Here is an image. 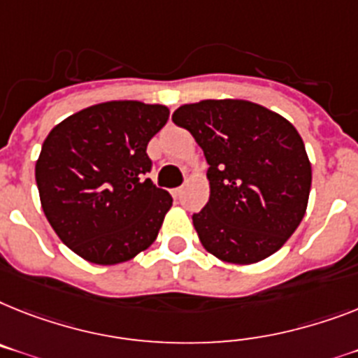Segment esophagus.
Returning a JSON list of instances; mask_svg holds the SVG:
<instances>
[{
	"mask_svg": "<svg viewBox=\"0 0 358 358\" xmlns=\"http://www.w3.org/2000/svg\"><path fill=\"white\" fill-rule=\"evenodd\" d=\"M172 196L173 197H181L182 196V188H181V186H179V188H173Z\"/></svg>",
	"mask_w": 358,
	"mask_h": 358,
	"instance_id": "34e87169",
	"label": "esophagus"
}]
</instances>
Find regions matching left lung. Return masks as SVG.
<instances>
[{
  "mask_svg": "<svg viewBox=\"0 0 358 358\" xmlns=\"http://www.w3.org/2000/svg\"><path fill=\"white\" fill-rule=\"evenodd\" d=\"M172 120L192 133L210 166V199L192 217L203 247L234 265L282 249L302 223L311 190V162L296 128L241 99L185 104Z\"/></svg>",
  "mask_w": 358,
  "mask_h": 358,
  "instance_id": "obj_1",
  "label": "left lung"
}]
</instances>
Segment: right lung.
<instances>
[{
  "instance_id": "1",
  "label": "right lung",
  "mask_w": 358,
  "mask_h": 358,
  "mask_svg": "<svg viewBox=\"0 0 358 358\" xmlns=\"http://www.w3.org/2000/svg\"><path fill=\"white\" fill-rule=\"evenodd\" d=\"M170 109L109 100L56 124L36 161L40 203L56 236L80 258L117 265L155 241L172 196L144 179L146 148Z\"/></svg>"
}]
</instances>
